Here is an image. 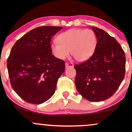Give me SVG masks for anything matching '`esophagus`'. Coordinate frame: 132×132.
Masks as SVG:
<instances>
[{"instance_id":"1","label":"esophagus","mask_w":132,"mask_h":132,"mask_svg":"<svg viewBox=\"0 0 132 132\" xmlns=\"http://www.w3.org/2000/svg\"><path fill=\"white\" fill-rule=\"evenodd\" d=\"M73 67V64H72V63H66L65 64V68H70V67Z\"/></svg>"}]
</instances>
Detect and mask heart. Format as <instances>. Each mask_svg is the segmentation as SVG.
<instances>
[{"label": "heart", "instance_id": "b5f03b06", "mask_svg": "<svg viewBox=\"0 0 132 132\" xmlns=\"http://www.w3.org/2000/svg\"><path fill=\"white\" fill-rule=\"evenodd\" d=\"M57 42L50 44V50L56 58L63 60L69 55L77 62L87 61L93 55L97 44L96 34L91 29H70L59 34Z\"/></svg>", "mask_w": 132, "mask_h": 132}]
</instances>
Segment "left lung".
Listing matches in <instances>:
<instances>
[{"label":"left lung","mask_w":132,"mask_h":132,"mask_svg":"<svg viewBox=\"0 0 132 132\" xmlns=\"http://www.w3.org/2000/svg\"><path fill=\"white\" fill-rule=\"evenodd\" d=\"M97 44L90 58L76 65V87L79 93L91 102H101L114 94L125 75L126 56L114 38L104 30L92 26Z\"/></svg>","instance_id":"obj_1"}]
</instances>
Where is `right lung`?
<instances>
[{
  "instance_id": "right-lung-1",
  "label": "right lung",
  "mask_w": 132,
  "mask_h": 132,
  "mask_svg": "<svg viewBox=\"0 0 132 132\" xmlns=\"http://www.w3.org/2000/svg\"><path fill=\"white\" fill-rule=\"evenodd\" d=\"M62 29L38 27L17 41L7 61L9 77L13 89L25 102L39 104L55 92L57 81L65 71V62L54 56L50 41Z\"/></svg>"
}]
</instances>
